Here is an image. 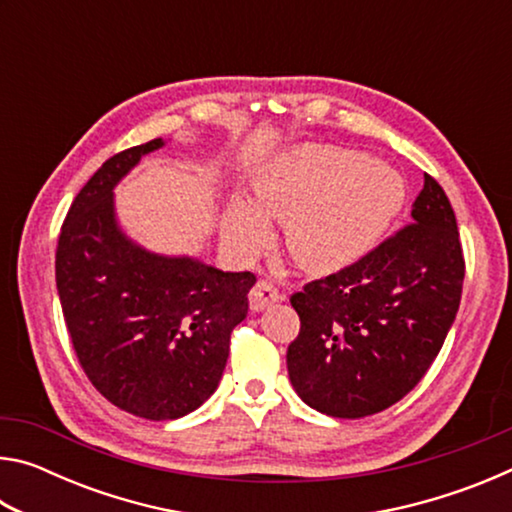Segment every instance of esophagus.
I'll return each instance as SVG.
<instances>
[{
	"label": "esophagus",
	"instance_id": "34e87169",
	"mask_svg": "<svg viewBox=\"0 0 512 512\" xmlns=\"http://www.w3.org/2000/svg\"><path fill=\"white\" fill-rule=\"evenodd\" d=\"M280 298L282 293L277 291V287L271 280H259L253 287V291H250V309L262 311L264 307L273 305V302H277Z\"/></svg>",
	"mask_w": 512,
	"mask_h": 512
}]
</instances>
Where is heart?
Returning <instances> with one entry per match:
<instances>
[{
    "instance_id": "obj_1",
    "label": "heart",
    "mask_w": 512,
    "mask_h": 512,
    "mask_svg": "<svg viewBox=\"0 0 512 512\" xmlns=\"http://www.w3.org/2000/svg\"><path fill=\"white\" fill-rule=\"evenodd\" d=\"M255 205L235 201L223 232L253 257L271 239L268 219L287 221V248L300 268L327 275L359 262L400 214L406 185L393 167L361 151L305 144L266 162L255 176Z\"/></svg>"
}]
</instances>
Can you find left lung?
<instances>
[{"instance_id":"left-lung-1","label":"left lung","mask_w":512,"mask_h":512,"mask_svg":"<svg viewBox=\"0 0 512 512\" xmlns=\"http://www.w3.org/2000/svg\"><path fill=\"white\" fill-rule=\"evenodd\" d=\"M463 277L452 203L424 173L409 225L291 296L300 332L287 368L300 400L332 418H366L400 402L443 348Z\"/></svg>"}]
</instances>
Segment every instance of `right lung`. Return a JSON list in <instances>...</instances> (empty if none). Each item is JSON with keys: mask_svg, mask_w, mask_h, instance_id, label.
Segmentation results:
<instances>
[{"mask_svg": "<svg viewBox=\"0 0 512 512\" xmlns=\"http://www.w3.org/2000/svg\"><path fill=\"white\" fill-rule=\"evenodd\" d=\"M162 144L158 137L103 162L76 194L56 248L76 359L108 402L146 420L183 418L216 391L257 282L250 271L146 253L119 230L112 187Z\"/></svg>", "mask_w": 512, "mask_h": 512, "instance_id": "1", "label": "right lung"}]
</instances>
